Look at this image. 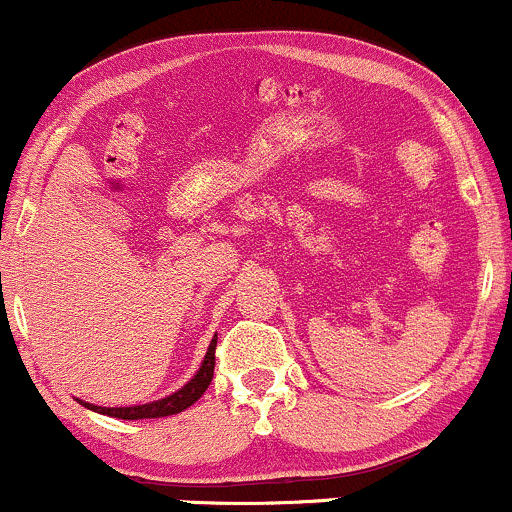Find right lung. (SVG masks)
Instances as JSON below:
<instances>
[{
	"label": "right lung",
	"instance_id": "right-lung-1",
	"mask_svg": "<svg viewBox=\"0 0 512 512\" xmlns=\"http://www.w3.org/2000/svg\"><path fill=\"white\" fill-rule=\"evenodd\" d=\"M216 334L214 339H211L209 349H207V356H204L202 366L195 375H192V380L187 385H182L178 392H173V395L163 397V399H156V402H149V404H137V407H98V404H88V402H79L84 404L86 409L91 411H98V414H105V416H113V419H125V421H137V419H161V416H170V414H180V411H185L187 407H192V404L197 402L199 397L207 392V387L211 383V378H214V366H216Z\"/></svg>",
	"mask_w": 512,
	"mask_h": 512
}]
</instances>
